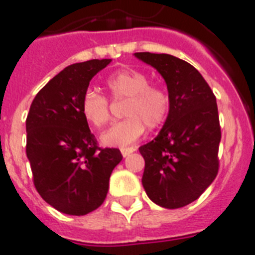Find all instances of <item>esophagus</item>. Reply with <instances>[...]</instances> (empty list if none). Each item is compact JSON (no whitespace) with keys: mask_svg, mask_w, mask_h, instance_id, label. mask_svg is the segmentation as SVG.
I'll use <instances>...</instances> for the list:
<instances>
[{"mask_svg":"<svg viewBox=\"0 0 255 255\" xmlns=\"http://www.w3.org/2000/svg\"><path fill=\"white\" fill-rule=\"evenodd\" d=\"M134 147H127V149H122V155H123V156H128V155L129 154H132V152L134 151Z\"/></svg>","mask_w":255,"mask_h":255,"instance_id":"1","label":"esophagus"}]
</instances>
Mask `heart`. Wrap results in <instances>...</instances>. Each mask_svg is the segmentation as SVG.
I'll return each mask as SVG.
<instances>
[{
  "instance_id": "obj_1",
  "label": "heart",
  "mask_w": 255,
  "mask_h": 255,
  "mask_svg": "<svg viewBox=\"0 0 255 255\" xmlns=\"http://www.w3.org/2000/svg\"><path fill=\"white\" fill-rule=\"evenodd\" d=\"M106 87L115 100H126L123 121L114 123L101 134L106 146L127 147L141 137L147 128H156L164 122L169 112L170 99L167 91L150 85L145 73L125 69L106 79ZM81 112L83 118L94 127H103L109 121V100L95 90H87L82 96Z\"/></svg>"
}]
</instances>
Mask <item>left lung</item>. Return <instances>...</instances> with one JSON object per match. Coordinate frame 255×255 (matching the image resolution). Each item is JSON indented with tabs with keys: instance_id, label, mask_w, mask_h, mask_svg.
<instances>
[{
	"instance_id": "1",
	"label": "left lung",
	"mask_w": 255,
	"mask_h": 255,
	"mask_svg": "<svg viewBox=\"0 0 255 255\" xmlns=\"http://www.w3.org/2000/svg\"><path fill=\"white\" fill-rule=\"evenodd\" d=\"M164 78L169 112L158 136L140 146L142 186L150 200L167 209L190 204L218 173L221 127L216 96L191 64L168 54L136 52Z\"/></svg>"
}]
</instances>
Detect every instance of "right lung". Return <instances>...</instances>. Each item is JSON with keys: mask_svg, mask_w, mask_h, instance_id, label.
Wrapping results in <instances>:
<instances>
[{"mask_svg": "<svg viewBox=\"0 0 255 255\" xmlns=\"http://www.w3.org/2000/svg\"><path fill=\"white\" fill-rule=\"evenodd\" d=\"M112 59L66 66L35 95L26 117V156L42 199L61 213L85 216L104 203L119 149H100L81 112L91 79Z\"/></svg>", "mask_w": 255, "mask_h": 255, "instance_id": "1", "label": "right lung"}]
</instances>
